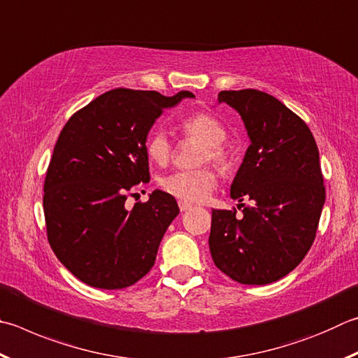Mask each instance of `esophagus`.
<instances>
[{
    "label": "esophagus",
    "instance_id": "esophagus-1",
    "mask_svg": "<svg viewBox=\"0 0 358 358\" xmlns=\"http://www.w3.org/2000/svg\"><path fill=\"white\" fill-rule=\"evenodd\" d=\"M178 206H180V211L181 213H185V211L191 210V208H192V205L187 203V201H178Z\"/></svg>",
    "mask_w": 358,
    "mask_h": 358
}]
</instances>
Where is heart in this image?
Returning <instances> with one entry per match:
<instances>
[{"label":"heart","instance_id":"b5f03b06","mask_svg":"<svg viewBox=\"0 0 358 358\" xmlns=\"http://www.w3.org/2000/svg\"><path fill=\"white\" fill-rule=\"evenodd\" d=\"M183 131L205 144L201 153V161H208L217 166H225L227 157L222 150V142L227 138V131L222 123L210 114H196L187 117L181 123ZM147 155L153 162L164 166L171 159L172 144L166 131L157 129L147 141ZM217 185V177L211 169H196V171H178L161 178V187L167 194L183 201L200 203L211 196Z\"/></svg>","mask_w":358,"mask_h":358}]
</instances>
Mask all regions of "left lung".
Listing matches in <instances>:
<instances>
[{
	"label": "left lung",
	"instance_id": "left-lung-1",
	"mask_svg": "<svg viewBox=\"0 0 358 358\" xmlns=\"http://www.w3.org/2000/svg\"><path fill=\"white\" fill-rule=\"evenodd\" d=\"M241 115L250 145L233 178L235 211L213 210L208 244L214 264L243 285L280 280L307 255L326 201L316 141L301 117L262 90H222Z\"/></svg>",
	"mask_w": 358,
	"mask_h": 358
}]
</instances>
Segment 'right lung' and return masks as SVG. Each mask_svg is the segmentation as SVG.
<instances>
[{
	"label": "right lung",
	"instance_id": "right-lung-1",
	"mask_svg": "<svg viewBox=\"0 0 358 358\" xmlns=\"http://www.w3.org/2000/svg\"><path fill=\"white\" fill-rule=\"evenodd\" d=\"M194 94L114 89L62 128L45 178L43 211L51 249L94 288L131 287L152 269L167 227L178 216L164 191L128 210L136 186L150 181L147 136L164 109Z\"/></svg>",
	"mask_w": 358,
	"mask_h": 358
}]
</instances>
